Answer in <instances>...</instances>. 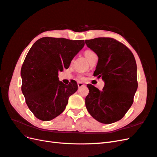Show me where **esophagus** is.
I'll list each match as a JSON object with an SVG mask.
<instances>
[{
    "label": "esophagus",
    "instance_id": "1",
    "mask_svg": "<svg viewBox=\"0 0 157 157\" xmlns=\"http://www.w3.org/2000/svg\"><path fill=\"white\" fill-rule=\"evenodd\" d=\"M78 87H81L84 86V83H83V82H78Z\"/></svg>",
    "mask_w": 157,
    "mask_h": 157
}]
</instances>
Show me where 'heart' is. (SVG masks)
Here are the masks:
<instances>
[{"label": "heart", "instance_id": "obj_1", "mask_svg": "<svg viewBox=\"0 0 157 157\" xmlns=\"http://www.w3.org/2000/svg\"><path fill=\"white\" fill-rule=\"evenodd\" d=\"M94 54H95V53H94L92 52V51H91V50H86V52H84V56H85V57H86L87 59H88L91 56H92L93 55H94ZM81 78H82V76H81Z\"/></svg>", "mask_w": 157, "mask_h": 157}]
</instances>
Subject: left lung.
<instances>
[{"instance_id":"1","label":"left lung","mask_w":157,"mask_h":157,"mask_svg":"<svg viewBox=\"0 0 157 157\" xmlns=\"http://www.w3.org/2000/svg\"><path fill=\"white\" fill-rule=\"evenodd\" d=\"M97 54L98 61L94 75L101 77V91L87 84V111L97 121L112 124L122 119L133 103L137 87V67L132 53L120 42L100 37L85 41Z\"/></svg>"}]
</instances>
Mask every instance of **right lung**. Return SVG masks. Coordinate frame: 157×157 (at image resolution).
Listing matches in <instances>:
<instances>
[{
  "label": "right lung",
  "instance_id": "add662e5",
  "mask_svg": "<svg viewBox=\"0 0 157 157\" xmlns=\"http://www.w3.org/2000/svg\"><path fill=\"white\" fill-rule=\"evenodd\" d=\"M84 45L83 40L46 37L31 47L21 67V90L36 118L49 121L64 111L78 84L74 80L64 84L59 80L58 72L70 67Z\"/></svg>",
  "mask_w": 157,
  "mask_h": 157
}]
</instances>
